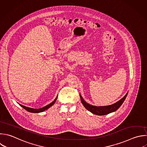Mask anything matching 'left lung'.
Here are the masks:
<instances>
[{
	"label": "left lung",
	"mask_w": 147,
	"mask_h": 147,
	"mask_svg": "<svg viewBox=\"0 0 147 147\" xmlns=\"http://www.w3.org/2000/svg\"><path fill=\"white\" fill-rule=\"evenodd\" d=\"M127 93L128 92H127L126 94L122 99H121L119 100H118L116 103H115L113 105H111L105 106H96L91 105L87 103L84 100V99L82 98V96H81L80 94V99H81V102H82V104L83 105V106L85 107V108L87 110H88V111H90V112H91L92 113H93L95 115H103L108 114L109 113L114 112L117 110H118V108L122 105V104L124 102L125 99H126Z\"/></svg>",
	"instance_id": "left-lung-1"
}]
</instances>
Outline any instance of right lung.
Here are the masks:
<instances>
[{"mask_svg": "<svg viewBox=\"0 0 147 147\" xmlns=\"http://www.w3.org/2000/svg\"><path fill=\"white\" fill-rule=\"evenodd\" d=\"M57 96H57V97L55 98V99L52 102H51V103H49V105L43 107L42 108H40V109H33V108H30V107H26L25 106H24V105H22L20 103H18L22 107H23L24 109H25L26 110H27L29 112H30V113H41V112H43L44 111H45L46 110L48 109L49 108H50L52 106H53L54 105V103L56 102V100H57Z\"/></svg>", "mask_w": 147, "mask_h": 147, "instance_id": "1", "label": "right lung"}]
</instances>
